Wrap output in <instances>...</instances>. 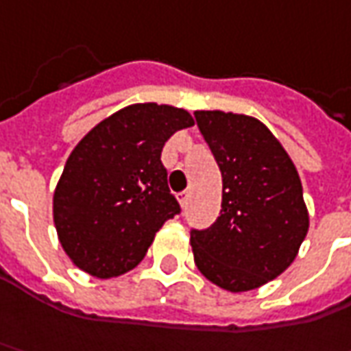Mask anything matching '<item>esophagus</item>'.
I'll return each mask as SVG.
<instances>
[{"label":"esophagus","instance_id":"34e87169","mask_svg":"<svg viewBox=\"0 0 351 351\" xmlns=\"http://www.w3.org/2000/svg\"><path fill=\"white\" fill-rule=\"evenodd\" d=\"M188 198H190V192H186V190L178 194V202H180V206H182V208H186Z\"/></svg>","mask_w":351,"mask_h":351}]
</instances>
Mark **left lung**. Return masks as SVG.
Masks as SVG:
<instances>
[{
  "label": "left lung",
  "instance_id": "1",
  "mask_svg": "<svg viewBox=\"0 0 351 351\" xmlns=\"http://www.w3.org/2000/svg\"><path fill=\"white\" fill-rule=\"evenodd\" d=\"M196 122L223 178L221 215L190 231L202 276L231 293L250 291L285 272L308 231L295 165L258 118L196 110Z\"/></svg>",
  "mask_w": 351,
  "mask_h": 351
}]
</instances>
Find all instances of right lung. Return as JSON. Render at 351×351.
I'll list each match as a JSON object with an SVG mask.
<instances>
[{
  "label": "right lung",
  "instance_id": "right-lung-1",
  "mask_svg": "<svg viewBox=\"0 0 351 351\" xmlns=\"http://www.w3.org/2000/svg\"><path fill=\"white\" fill-rule=\"evenodd\" d=\"M194 126L184 108L138 103L89 130L67 157L52 198L60 245L79 270L108 280L143 260L155 233L178 213L161 152Z\"/></svg>",
  "mask_w": 351,
  "mask_h": 351
}]
</instances>
